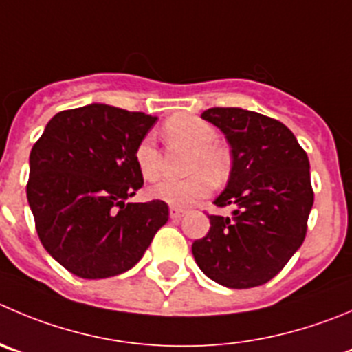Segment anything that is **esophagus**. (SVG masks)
Wrapping results in <instances>:
<instances>
[{"mask_svg":"<svg viewBox=\"0 0 352 352\" xmlns=\"http://www.w3.org/2000/svg\"><path fill=\"white\" fill-rule=\"evenodd\" d=\"M185 214H186V210L179 209V207H170V209H169L170 219H182V217L185 216Z\"/></svg>","mask_w":352,"mask_h":352,"instance_id":"esophagus-1","label":"esophagus"}]
</instances>
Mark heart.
Segmentation results:
<instances>
[{"label": "heart", "instance_id": "heart-1", "mask_svg": "<svg viewBox=\"0 0 352 352\" xmlns=\"http://www.w3.org/2000/svg\"><path fill=\"white\" fill-rule=\"evenodd\" d=\"M164 135L170 143L192 148L188 170L193 173L185 179H160L148 188L155 200L185 207L209 195L213 182H223L232 169V155L216 142L217 129L207 120L190 113H178L166 120ZM135 164L143 179H155L160 173V153L152 136L140 140L135 150Z\"/></svg>", "mask_w": 352, "mask_h": 352}]
</instances>
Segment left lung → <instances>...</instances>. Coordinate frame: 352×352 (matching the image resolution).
Listing matches in <instances>:
<instances>
[{
	"instance_id": "left-lung-1",
	"label": "left lung",
	"mask_w": 352,
	"mask_h": 352,
	"mask_svg": "<svg viewBox=\"0 0 352 352\" xmlns=\"http://www.w3.org/2000/svg\"><path fill=\"white\" fill-rule=\"evenodd\" d=\"M202 119L219 128L232 148L228 183L214 204L233 210L209 216V233L193 242V257L219 285L259 287L304 242L314 200L309 160L285 124L263 113L216 107Z\"/></svg>"
}]
</instances>
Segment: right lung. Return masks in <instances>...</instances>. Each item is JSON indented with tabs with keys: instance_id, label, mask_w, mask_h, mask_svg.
<instances>
[{
	"instance_id": "obj_1",
	"label": "right lung",
	"mask_w": 352,
	"mask_h": 352,
	"mask_svg": "<svg viewBox=\"0 0 352 352\" xmlns=\"http://www.w3.org/2000/svg\"><path fill=\"white\" fill-rule=\"evenodd\" d=\"M157 117L89 103L58 112L29 157L28 200L46 252L79 278L131 270L169 219L143 185L135 150Z\"/></svg>"
}]
</instances>
